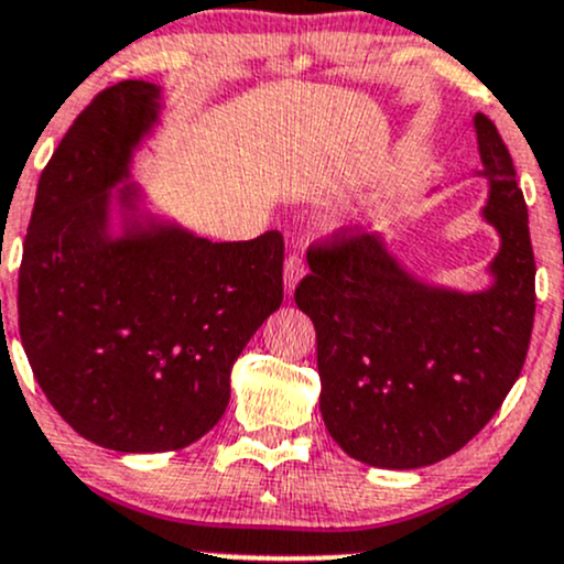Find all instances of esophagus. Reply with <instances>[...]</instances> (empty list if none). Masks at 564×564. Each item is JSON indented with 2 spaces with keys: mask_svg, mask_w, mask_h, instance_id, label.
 <instances>
[{
  "mask_svg": "<svg viewBox=\"0 0 564 564\" xmlns=\"http://www.w3.org/2000/svg\"><path fill=\"white\" fill-rule=\"evenodd\" d=\"M306 274V265H304V258L299 256V252H293L288 260H284V295H293L295 288H299V282L304 280Z\"/></svg>",
  "mask_w": 564,
  "mask_h": 564,
  "instance_id": "1",
  "label": "esophagus"
}]
</instances>
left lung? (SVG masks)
Instances as JSON below:
<instances>
[{
	"instance_id": "1",
	"label": "left lung",
	"mask_w": 564,
	"mask_h": 564,
	"mask_svg": "<svg viewBox=\"0 0 564 564\" xmlns=\"http://www.w3.org/2000/svg\"><path fill=\"white\" fill-rule=\"evenodd\" d=\"M489 183L481 217L500 236L489 288L416 280L384 236H333L308 250L295 304L317 330L319 411L349 457L411 470L459 452L519 379L535 317V258L511 153L476 112Z\"/></svg>"
}]
</instances>
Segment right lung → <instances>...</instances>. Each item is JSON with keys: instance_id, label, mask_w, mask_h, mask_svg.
<instances>
[{"instance_id": "add662e5", "label": "right lung", "mask_w": 564, "mask_h": 564, "mask_svg": "<svg viewBox=\"0 0 564 564\" xmlns=\"http://www.w3.org/2000/svg\"><path fill=\"white\" fill-rule=\"evenodd\" d=\"M161 110L159 86L123 80L77 115L40 177L18 274L45 398L83 438L129 454L209 433L236 357L282 304L280 231L209 241L144 209L137 183L112 196Z\"/></svg>"}]
</instances>
